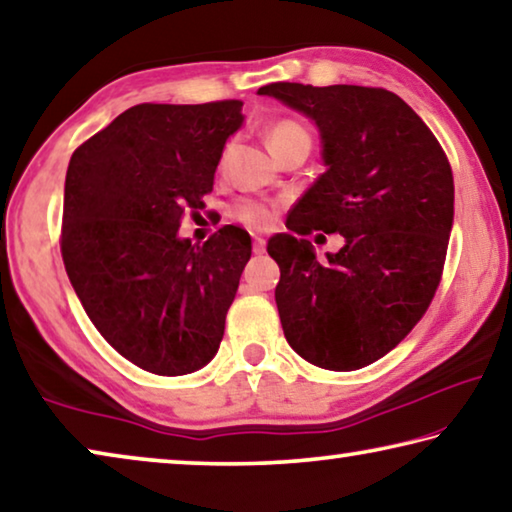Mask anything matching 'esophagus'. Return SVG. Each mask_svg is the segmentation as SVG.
<instances>
[{
    "instance_id": "esophagus-1",
    "label": "esophagus",
    "mask_w": 512,
    "mask_h": 512,
    "mask_svg": "<svg viewBox=\"0 0 512 512\" xmlns=\"http://www.w3.org/2000/svg\"><path fill=\"white\" fill-rule=\"evenodd\" d=\"M266 250V241L262 239V237H255V241H253V253L255 255H262Z\"/></svg>"
}]
</instances>
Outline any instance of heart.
I'll return each mask as SVG.
<instances>
[{
  "label": "heart",
  "mask_w": 512,
  "mask_h": 512,
  "mask_svg": "<svg viewBox=\"0 0 512 512\" xmlns=\"http://www.w3.org/2000/svg\"><path fill=\"white\" fill-rule=\"evenodd\" d=\"M266 139H269L273 152L287 148L291 143H307V145L312 143L310 132L291 118L275 120V123L266 129ZM227 152H230V145H225L221 152V161H218L221 166L225 164ZM275 214H278V207H275L273 202L257 200V198H241L230 207V216L234 221L243 223L246 227H250V230H269L275 221Z\"/></svg>",
  "instance_id": "1"
}]
</instances>
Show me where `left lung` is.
Here are the masks:
<instances>
[{"instance_id": "obj_1", "label": "left lung", "mask_w": 512, "mask_h": 512, "mask_svg": "<svg viewBox=\"0 0 512 512\" xmlns=\"http://www.w3.org/2000/svg\"><path fill=\"white\" fill-rule=\"evenodd\" d=\"M257 93L303 111L321 132L328 170L287 227L345 237L323 263L293 234L269 239L282 330L316 367L362 369L408 337L440 287L453 225L451 164L424 120L385 88L275 81Z\"/></svg>"}]
</instances>
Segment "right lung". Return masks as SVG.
Returning <instances> with one entry per match:
<instances>
[{"label": "right lung", "mask_w": 512, "mask_h": 512, "mask_svg": "<svg viewBox=\"0 0 512 512\" xmlns=\"http://www.w3.org/2000/svg\"><path fill=\"white\" fill-rule=\"evenodd\" d=\"M241 100L136 104L72 152L61 255L97 332L157 376L198 371L221 346L225 316L253 253L223 225L202 246L177 237L205 207Z\"/></svg>", "instance_id": "obj_1"}]
</instances>
